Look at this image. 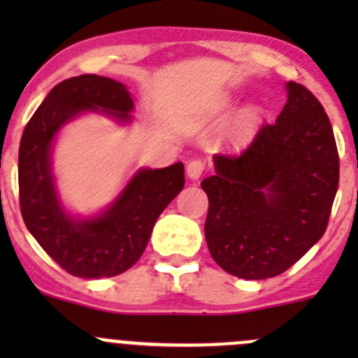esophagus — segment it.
Wrapping results in <instances>:
<instances>
[{
	"instance_id": "esophagus-1",
	"label": "esophagus",
	"mask_w": 358,
	"mask_h": 358,
	"mask_svg": "<svg viewBox=\"0 0 358 358\" xmlns=\"http://www.w3.org/2000/svg\"><path fill=\"white\" fill-rule=\"evenodd\" d=\"M202 171H204V161L202 159H194V161H190L187 164V175H189V178L197 180L202 175Z\"/></svg>"
}]
</instances>
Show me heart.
Masks as SVG:
<instances>
[{"instance_id":"heart-1","label":"heart","mask_w":358,"mask_h":358,"mask_svg":"<svg viewBox=\"0 0 358 358\" xmlns=\"http://www.w3.org/2000/svg\"><path fill=\"white\" fill-rule=\"evenodd\" d=\"M259 122V112L256 109H249L241 115L239 121V128H241V142L246 140L249 135L252 133V129L256 128V124Z\"/></svg>"}]
</instances>
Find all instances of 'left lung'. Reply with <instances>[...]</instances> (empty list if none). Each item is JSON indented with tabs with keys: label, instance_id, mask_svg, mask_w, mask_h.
Here are the masks:
<instances>
[{
	"label": "left lung",
	"instance_id": "1",
	"mask_svg": "<svg viewBox=\"0 0 358 358\" xmlns=\"http://www.w3.org/2000/svg\"><path fill=\"white\" fill-rule=\"evenodd\" d=\"M275 122L262 126L239 156L216 154L208 194L206 243L213 259L241 279L291 268L329 223L339 156L322 103L299 83Z\"/></svg>",
	"mask_w": 358,
	"mask_h": 358
}]
</instances>
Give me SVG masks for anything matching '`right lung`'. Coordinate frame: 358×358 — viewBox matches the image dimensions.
Returning a JSON list of instances; mask_svg holds the SVG:
<instances>
[{
  "instance_id": "obj_1",
  "label": "right lung",
  "mask_w": 358,
  "mask_h": 358,
  "mask_svg": "<svg viewBox=\"0 0 358 358\" xmlns=\"http://www.w3.org/2000/svg\"><path fill=\"white\" fill-rule=\"evenodd\" d=\"M85 110L129 121L133 100L122 83L103 76L83 74L53 86L20 140V211L29 232L66 272L102 279L119 275L138 262L159 215L185 185V175L182 162L140 169L102 215L71 218L57 197L50 152L57 131Z\"/></svg>"
}]
</instances>
